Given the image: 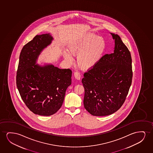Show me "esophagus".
<instances>
[{
  "label": "esophagus",
  "instance_id": "34e87169",
  "mask_svg": "<svg viewBox=\"0 0 153 153\" xmlns=\"http://www.w3.org/2000/svg\"><path fill=\"white\" fill-rule=\"evenodd\" d=\"M74 76L76 78V79H77L78 80H79L80 79V77H81L80 74L78 71H76V72L74 73Z\"/></svg>",
  "mask_w": 153,
  "mask_h": 153
}]
</instances>
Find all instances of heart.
I'll return each mask as SVG.
<instances>
[{
	"instance_id": "b5f03b06",
	"label": "heart",
	"mask_w": 153,
	"mask_h": 153,
	"mask_svg": "<svg viewBox=\"0 0 153 153\" xmlns=\"http://www.w3.org/2000/svg\"><path fill=\"white\" fill-rule=\"evenodd\" d=\"M106 41L102 36L94 33H87L74 39L70 42V51H66L65 58L69 63L73 61V55H77V63L83 69L94 66L105 52Z\"/></svg>"
}]
</instances>
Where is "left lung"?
Here are the masks:
<instances>
[{"label":"left lung","instance_id":"1","mask_svg":"<svg viewBox=\"0 0 153 153\" xmlns=\"http://www.w3.org/2000/svg\"><path fill=\"white\" fill-rule=\"evenodd\" d=\"M113 53L107 54L84 74V105L94 116H105L122 107L132 84V58L130 51L117 34Z\"/></svg>","mask_w":153,"mask_h":153}]
</instances>
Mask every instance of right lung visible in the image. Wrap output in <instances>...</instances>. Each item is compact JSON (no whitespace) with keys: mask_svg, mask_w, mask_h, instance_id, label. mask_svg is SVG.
<instances>
[{"mask_svg":"<svg viewBox=\"0 0 153 153\" xmlns=\"http://www.w3.org/2000/svg\"><path fill=\"white\" fill-rule=\"evenodd\" d=\"M52 40L50 34H43L25 44L17 71L16 84L22 100L33 113L43 116L52 115L61 108L71 83V69L35 64L41 51Z\"/></svg>","mask_w":153,"mask_h":153,"instance_id":"obj_1","label":"right lung"}]
</instances>
